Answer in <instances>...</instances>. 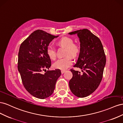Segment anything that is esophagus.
Masks as SVG:
<instances>
[{
	"mask_svg": "<svg viewBox=\"0 0 123 123\" xmlns=\"http://www.w3.org/2000/svg\"><path fill=\"white\" fill-rule=\"evenodd\" d=\"M65 72V71H61V73L62 74H63Z\"/></svg>",
	"mask_w": 123,
	"mask_h": 123,
	"instance_id": "esophagus-1",
	"label": "esophagus"
}]
</instances>
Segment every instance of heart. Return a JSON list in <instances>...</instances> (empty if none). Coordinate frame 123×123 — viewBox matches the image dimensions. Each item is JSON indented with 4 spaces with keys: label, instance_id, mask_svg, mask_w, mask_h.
Masks as SVG:
<instances>
[{
    "label": "heart",
    "instance_id": "b5f03b06",
    "mask_svg": "<svg viewBox=\"0 0 123 123\" xmlns=\"http://www.w3.org/2000/svg\"><path fill=\"white\" fill-rule=\"evenodd\" d=\"M59 45L66 48L65 55L66 57L61 58L56 61L53 64L54 68L64 71L73 64V60L71 56L76 57L80 51L79 47L77 45L74 44V42L71 38L64 37L58 42ZM46 53L50 59L55 60L56 58V49L54 45H48L46 48Z\"/></svg>",
    "mask_w": 123,
    "mask_h": 123
}]
</instances>
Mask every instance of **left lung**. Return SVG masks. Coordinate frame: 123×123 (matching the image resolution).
<instances>
[{
  "instance_id": "1",
  "label": "left lung",
  "mask_w": 123,
  "mask_h": 123,
  "mask_svg": "<svg viewBox=\"0 0 123 123\" xmlns=\"http://www.w3.org/2000/svg\"><path fill=\"white\" fill-rule=\"evenodd\" d=\"M69 34H77L79 38L80 53L74 67L80 68L82 72L71 69L73 77L69 81V86L75 96L85 97L97 89L102 80L106 55L99 38L88 29L77 30Z\"/></svg>"
}]
</instances>
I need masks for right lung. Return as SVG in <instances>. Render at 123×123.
I'll return each instance as SVG.
<instances>
[{
	"mask_svg": "<svg viewBox=\"0 0 123 123\" xmlns=\"http://www.w3.org/2000/svg\"><path fill=\"white\" fill-rule=\"evenodd\" d=\"M55 36L42 30L34 31L21 44L18 57V70L25 88L31 95L45 99L53 93L61 73L60 69L47 71L51 60L46 48Z\"/></svg>",
	"mask_w": 123,
	"mask_h": 123,
	"instance_id": "right-lung-1",
	"label": "right lung"
}]
</instances>
